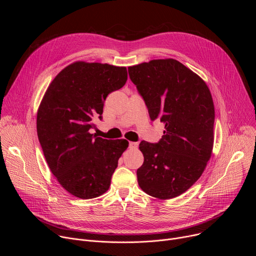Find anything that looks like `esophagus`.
Segmentation results:
<instances>
[{"label": "esophagus", "instance_id": "1", "mask_svg": "<svg viewBox=\"0 0 256 256\" xmlns=\"http://www.w3.org/2000/svg\"><path fill=\"white\" fill-rule=\"evenodd\" d=\"M128 147H130V149H138V144L136 142H130Z\"/></svg>", "mask_w": 256, "mask_h": 256}]
</instances>
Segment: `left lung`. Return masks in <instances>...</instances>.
<instances>
[{
	"instance_id": "obj_1",
	"label": "left lung",
	"mask_w": 256,
	"mask_h": 256,
	"mask_svg": "<svg viewBox=\"0 0 256 256\" xmlns=\"http://www.w3.org/2000/svg\"><path fill=\"white\" fill-rule=\"evenodd\" d=\"M128 75L151 120L165 124L155 144L142 140L140 188L161 200L186 192L202 174L214 144V108L206 84L176 60H153L128 66Z\"/></svg>"
}]
</instances>
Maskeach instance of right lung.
Masks as SVG:
<instances>
[{"mask_svg": "<svg viewBox=\"0 0 256 256\" xmlns=\"http://www.w3.org/2000/svg\"><path fill=\"white\" fill-rule=\"evenodd\" d=\"M128 80L126 66L77 62L64 68L48 88L38 112V136L46 160L60 184L88 200L110 186L126 140L90 134L102 120L104 101Z\"/></svg>", "mask_w": 256, "mask_h": 256, "instance_id": "1", "label": "right lung"}]
</instances>
